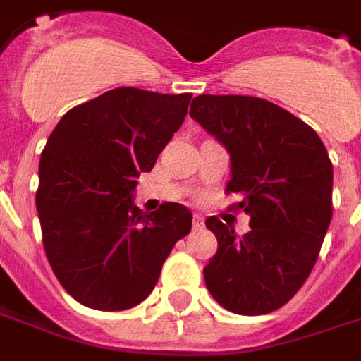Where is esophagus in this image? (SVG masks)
<instances>
[{"mask_svg": "<svg viewBox=\"0 0 361 361\" xmlns=\"http://www.w3.org/2000/svg\"><path fill=\"white\" fill-rule=\"evenodd\" d=\"M192 226H194V230H202L203 228V216L194 215V219H192Z\"/></svg>", "mask_w": 361, "mask_h": 361, "instance_id": "34e87169", "label": "esophagus"}]
</instances>
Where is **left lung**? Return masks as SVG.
Wrapping results in <instances>:
<instances>
[{
    "instance_id": "1",
    "label": "left lung",
    "mask_w": 361,
    "mask_h": 361,
    "mask_svg": "<svg viewBox=\"0 0 361 361\" xmlns=\"http://www.w3.org/2000/svg\"><path fill=\"white\" fill-rule=\"evenodd\" d=\"M190 118L230 154L226 192L251 216L247 234L216 216L205 224L219 249L203 268L213 299L230 312L278 310L318 261L333 215V165L312 127L278 104L243 94H200Z\"/></svg>"
}]
</instances>
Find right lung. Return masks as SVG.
Returning a JSON list of instances; mask_svg holds the SVG:
<instances>
[{
    "instance_id": "1",
    "label": "right lung",
    "mask_w": 361,
    "mask_h": 361,
    "mask_svg": "<svg viewBox=\"0 0 361 361\" xmlns=\"http://www.w3.org/2000/svg\"><path fill=\"white\" fill-rule=\"evenodd\" d=\"M192 94L118 87L68 110L39 159L36 207L61 286L83 306L118 312L152 293L192 213L167 202L145 215L137 178L183 126Z\"/></svg>"
}]
</instances>
